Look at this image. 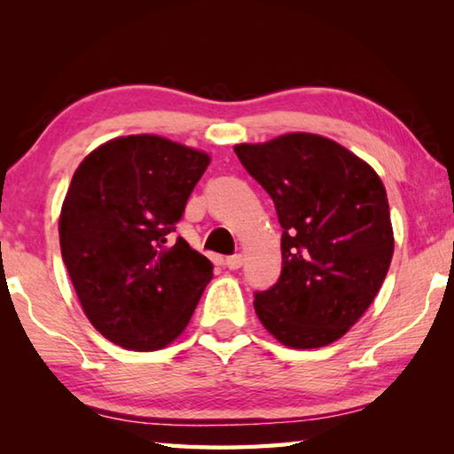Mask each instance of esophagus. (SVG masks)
Returning a JSON list of instances; mask_svg holds the SVG:
<instances>
[{
	"label": "esophagus",
	"instance_id": "obj_1",
	"mask_svg": "<svg viewBox=\"0 0 454 454\" xmlns=\"http://www.w3.org/2000/svg\"><path fill=\"white\" fill-rule=\"evenodd\" d=\"M224 266L228 270H238L242 266V254H232L224 260Z\"/></svg>",
	"mask_w": 454,
	"mask_h": 454
}]
</instances>
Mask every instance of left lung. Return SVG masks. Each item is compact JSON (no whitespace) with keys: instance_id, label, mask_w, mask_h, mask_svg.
<instances>
[{"instance_id":"8db88e82","label":"left lung","mask_w":454,"mask_h":454,"mask_svg":"<svg viewBox=\"0 0 454 454\" xmlns=\"http://www.w3.org/2000/svg\"><path fill=\"white\" fill-rule=\"evenodd\" d=\"M234 152L282 226V272L254 292L258 318L290 348L326 347L363 317L388 272L387 190L371 166L322 136L286 134Z\"/></svg>"}]
</instances>
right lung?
<instances>
[{
    "mask_svg": "<svg viewBox=\"0 0 454 454\" xmlns=\"http://www.w3.org/2000/svg\"><path fill=\"white\" fill-rule=\"evenodd\" d=\"M210 158L160 136L99 145L61 206L59 246L98 333L129 350H158L188 326L212 262L176 224Z\"/></svg>",
    "mask_w": 454,
    "mask_h": 454,
    "instance_id": "obj_1",
    "label": "right lung"
}]
</instances>
